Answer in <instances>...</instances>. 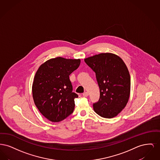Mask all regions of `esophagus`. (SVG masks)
<instances>
[{"label":"esophagus","mask_w":160,"mask_h":160,"mask_svg":"<svg viewBox=\"0 0 160 160\" xmlns=\"http://www.w3.org/2000/svg\"><path fill=\"white\" fill-rule=\"evenodd\" d=\"M83 95L84 97H88L89 95V93H88V92H84V93H83Z\"/></svg>","instance_id":"obj_1"}]
</instances>
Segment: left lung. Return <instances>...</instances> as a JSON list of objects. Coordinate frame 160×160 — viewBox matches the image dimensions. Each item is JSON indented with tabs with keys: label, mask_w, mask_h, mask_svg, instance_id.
Masks as SVG:
<instances>
[{
	"label": "left lung",
	"mask_w": 160,
	"mask_h": 160,
	"mask_svg": "<svg viewBox=\"0 0 160 160\" xmlns=\"http://www.w3.org/2000/svg\"><path fill=\"white\" fill-rule=\"evenodd\" d=\"M95 72L99 86V101L93 110L100 116L113 118L127 106L131 89L128 69L122 59L115 54L102 53L84 59Z\"/></svg>",
	"instance_id": "obj_1"
}]
</instances>
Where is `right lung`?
I'll return each mask as SVG.
<instances>
[{
	"label": "right lung",
	"mask_w": 160,
	"mask_h": 160,
	"mask_svg": "<svg viewBox=\"0 0 160 160\" xmlns=\"http://www.w3.org/2000/svg\"><path fill=\"white\" fill-rule=\"evenodd\" d=\"M80 59L57 57L40 65L33 78L32 96L39 112L50 121H63L73 112L74 99L69 76L78 68Z\"/></svg>",
	"instance_id": "add662e5"
}]
</instances>
